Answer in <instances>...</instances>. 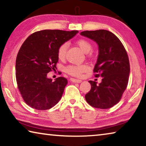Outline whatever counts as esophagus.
<instances>
[{
    "instance_id": "esophagus-1",
    "label": "esophagus",
    "mask_w": 146,
    "mask_h": 146,
    "mask_svg": "<svg viewBox=\"0 0 146 146\" xmlns=\"http://www.w3.org/2000/svg\"><path fill=\"white\" fill-rule=\"evenodd\" d=\"M71 82H75V83H80L82 82V80H79V79H76V78H71L70 79Z\"/></svg>"
}]
</instances>
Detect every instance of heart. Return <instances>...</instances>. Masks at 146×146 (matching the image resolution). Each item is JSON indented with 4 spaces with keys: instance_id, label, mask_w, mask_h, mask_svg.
Segmentation results:
<instances>
[{
    "instance_id": "b5f03b06",
    "label": "heart",
    "mask_w": 146,
    "mask_h": 146,
    "mask_svg": "<svg viewBox=\"0 0 146 146\" xmlns=\"http://www.w3.org/2000/svg\"><path fill=\"white\" fill-rule=\"evenodd\" d=\"M77 45L81 49L84 53H88L90 52L92 49V45L90 42L84 40V39H80L77 41ZM68 48V43H64L59 47L58 50V56L59 58L62 59L65 57L66 51ZM88 66L86 64H81V65H70L66 68V71L68 73L74 76H79L81 75L82 73L85 72L88 70Z\"/></svg>"
}]
</instances>
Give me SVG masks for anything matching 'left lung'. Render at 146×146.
<instances>
[{"label": "left lung", "instance_id": "obj_1", "mask_svg": "<svg viewBox=\"0 0 146 146\" xmlns=\"http://www.w3.org/2000/svg\"><path fill=\"white\" fill-rule=\"evenodd\" d=\"M80 35L97 44L98 55L93 71L96 77H102L99 84L89 81L91 88L85 95L86 100L96 108H112L127 86L130 66L126 51L117 36L108 30L84 31Z\"/></svg>", "mask_w": 146, "mask_h": 146}]
</instances>
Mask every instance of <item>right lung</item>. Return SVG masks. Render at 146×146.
Wrapping results in <instances>:
<instances>
[{
    "label": "right lung",
    "mask_w": 146,
    "mask_h": 146,
    "mask_svg": "<svg viewBox=\"0 0 146 146\" xmlns=\"http://www.w3.org/2000/svg\"><path fill=\"white\" fill-rule=\"evenodd\" d=\"M78 33L58 29L36 31L21 47L16 59V80L24 100L32 108L49 110L60 100L68 80L60 76L52 81L48 73L56 68L59 47Z\"/></svg>",
    "instance_id": "right-lung-1"
}]
</instances>
